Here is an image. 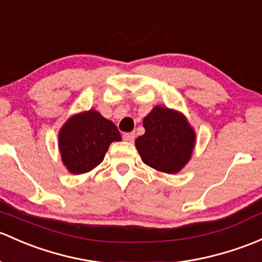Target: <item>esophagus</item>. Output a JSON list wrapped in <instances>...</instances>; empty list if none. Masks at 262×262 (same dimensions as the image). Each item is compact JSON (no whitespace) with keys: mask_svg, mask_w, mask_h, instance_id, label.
<instances>
[{"mask_svg":"<svg viewBox=\"0 0 262 262\" xmlns=\"http://www.w3.org/2000/svg\"><path fill=\"white\" fill-rule=\"evenodd\" d=\"M134 138H136V133H134V132H132V133H125L123 136V139L125 140V142H133Z\"/></svg>","mask_w":262,"mask_h":262,"instance_id":"1","label":"esophagus"}]
</instances>
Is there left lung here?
<instances>
[{
  "label": "left lung",
  "mask_w": 262,
  "mask_h": 262,
  "mask_svg": "<svg viewBox=\"0 0 262 262\" xmlns=\"http://www.w3.org/2000/svg\"><path fill=\"white\" fill-rule=\"evenodd\" d=\"M145 133L136 147L147 166L161 172L177 173L193 152V129L181 113L157 105L143 120Z\"/></svg>",
  "instance_id": "1"
}]
</instances>
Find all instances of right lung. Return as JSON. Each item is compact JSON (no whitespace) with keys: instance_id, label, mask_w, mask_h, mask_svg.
Wrapping results in <instances>:
<instances>
[{"instance_id":"1","label":"right lung","mask_w":262,"mask_h":262,"mask_svg":"<svg viewBox=\"0 0 262 262\" xmlns=\"http://www.w3.org/2000/svg\"><path fill=\"white\" fill-rule=\"evenodd\" d=\"M122 139L115 124L95 110L70 118L59 133L64 164L74 174L86 173L103 162L110 143Z\"/></svg>"}]
</instances>
